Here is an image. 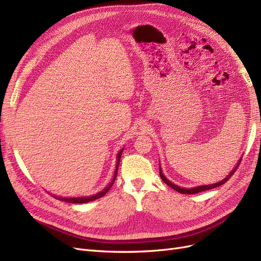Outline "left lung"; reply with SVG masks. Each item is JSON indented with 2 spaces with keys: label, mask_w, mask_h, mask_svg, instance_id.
<instances>
[{
  "label": "left lung",
  "mask_w": 261,
  "mask_h": 261,
  "mask_svg": "<svg viewBox=\"0 0 261 261\" xmlns=\"http://www.w3.org/2000/svg\"><path fill=\"white\" fill-rule=\"evenodd\" d=\"M242 160V159H241ZM241 160L239 161V163H238V165H236V167L231 171V173L230 174H228L224 179H222V180H220V181H218V183H216V184H210V185H201V186H197V187H194V188H183V187H179V186H177V185H175V184H173L172 181H170L167 177L164 176V174L162 173V170H161V167H160V177L162 178V180L164 181L165 184L167 185H169L171 188H173L174 189V191H177L178 193H180V194H187V195H193V194H197V193H200V192H204V191H208V189H212V188H216V187H218V186H221L222 184H224V183H226V180H228L230 179V177L234 174L235 173V171H236V169L239 168V165H240V162H241Z\"/></svg>",
  "instance_id": "8db88e82"
}]
</instances>
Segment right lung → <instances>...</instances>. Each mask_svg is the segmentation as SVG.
Wrapping results in <instances>:
<instances>
[{
	"label": "right lung",
	"instance_id": "add662e5",
	"mask_svg": "<svg viewBox=\"0 0 261 261\" xmlns=\"http://www.w3.org/2000/svg\"><path fill=\"white\" fill-rule=\"evenodd\" d=\"M123 150L124 149H122L120 152L117 153V160H116V169H115V171H114V176H113V179H112V181L111 183H110L103 191H101L100 193H98V194H96V195H93V196H88V197H77V198H62V197H58V196H53L54 198H57V199H60V200H62V201H66V202H69V203H85V202H89V201H92V200H96V199H98V198H101L102 196H105L108 192H109V189L112 187V185H113V183H114V180H115V178H116V175H117V169H118V164H120V159H121V155H122V152H123Z\"/></svg>",
	"mask_w": 261,
	"mask_h": 261
}]
</instances>
